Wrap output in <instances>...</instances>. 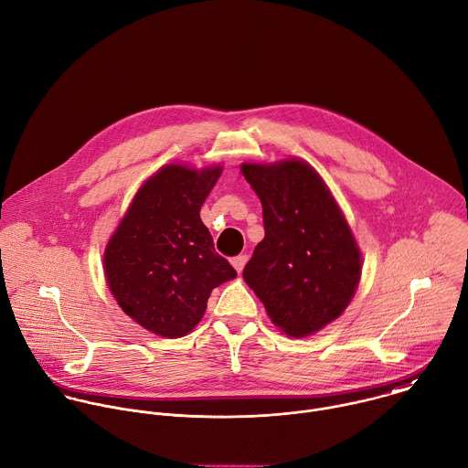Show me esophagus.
<instances>
[{"instance_id": "34e87169", "label": "esophagus", "mask_w": 468, "mask_h": 468, "mask_svg": "<svg viewBox=\"0 0 468 468\" xmlns=\"http://www.w3.org/2000/svg\"><path fill=\"white\" fill-rule=\"evenodd\" d=\"M246 262H248V257H246V255H237V257L231 259V264H233V268L237 270V273H240V271L244 270Z\"/></svg>"}]
</instances>
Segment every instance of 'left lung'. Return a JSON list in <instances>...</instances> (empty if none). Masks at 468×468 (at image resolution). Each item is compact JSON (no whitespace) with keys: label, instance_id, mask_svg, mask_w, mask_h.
I'll return each instance as SVG.
<instances>
[{"label":"left lung","instance_id":"8db88e82","mask_svg":"<svg viewBox=\"0 0 468 468\" xmlns=\"http://www.w3.org/2000/svg\"><path fill=\"white\" fill-rule=\"evenodd\" d=\"M240 171L262 204L264 239L242 277L271 323L306 337L341 317L359 286L363 259L321 175L304 160L244 162Z\"/></svg>","mask_w":468,"mask_h":468}]
</instances>
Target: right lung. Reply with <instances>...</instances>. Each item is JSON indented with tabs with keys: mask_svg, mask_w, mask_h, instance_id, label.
I'll list each match as a JSON object with an SVG mask.
<instances>
[{
	"mask_svg": "<svg viewBox=\"0 0 468 468\" xmlns=\"http://www.w3.org/2000/svg\"><path fill=\"white\" fill-rule=\"evenodd\" d=\"M220 173L222 165H164L140 186L105 246L114 301L151 334L184 337L204 317L213 288L237 277L200 218Z\"/></svg>",
	"mask_w": 468,
	"mask_h": 468,
	"instance_id": "right-lung-1",
	"label": "right lung"
}]
</instances>
